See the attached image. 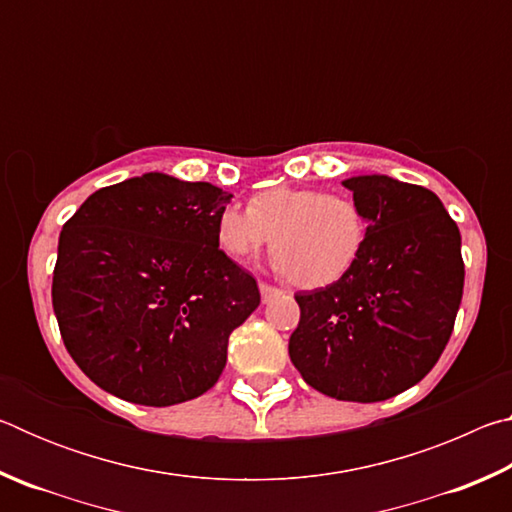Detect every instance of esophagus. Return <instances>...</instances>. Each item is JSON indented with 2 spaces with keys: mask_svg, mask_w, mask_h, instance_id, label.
I'll list each match as a JSON object with an SVG mask.
<instances>
[{
  "mask_svg": "<svg viewBox=\"0 0 512 512\" xmlns=\"http://www.w3.org/2000/svg\"><path fill=\"white\" fill-rule=\"evenodd\" d=\"M259 293H262V300L264 302H271L273 298H277L280 296V289L277 287H271V284H266V282H259Z\"/></svg>",
  "mask_w": 512,
  "mask_h": 512,
  "instance_id": "obj_1",
  "label": "esophagus"
}]
</instances>
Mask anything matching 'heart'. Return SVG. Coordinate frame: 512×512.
Returning a JSON list of instances; mask_svg holds the SVG:
<instances>
[{
  "mask_svg": "<svg viewBox=\"0 0 512 512\" xmlns=\"http://www.w3.org/2000/svg\"><path fill=\"white\" fill-rule=\"evenodd\" d=\"M366 230V216L352 196L280 185L255 194L248 207H223L216 216V246L244 264L271 239L275 271L298 287L316 289L350 271Z\"/></svg>",
  "mask_w": 512,
  "mask_h": 512,
  "instance_id": "b5f03b06",
  "label": "heart"
}]
</instances>
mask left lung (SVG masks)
Masks as SVG:
<instances>
[{"label": "left lung", "mask_w": 512, "mask_h": 512, "mask_svg": "<svg viewBox=\"0 0 512 512\" xmlns=\"http://www.w3.org/2000/svg\"><path fill=\"white\" fill-rule=\"evenodd\" d=\"M368 221L357 262L325 289L298 293L289 357L311 388L381 402L436 366L463 298L461 232L440 198L388 176L343 183Z\"/></svg>", "instance_id": "8db88e82"}]
</instances>
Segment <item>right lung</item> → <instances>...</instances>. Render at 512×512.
I'll return each mask as SVG.
<instances>
[{"mask_svg": "<svg viewBox=\"0 0 512 512\" xmlns=\"http://www.w3.org/2000/svg\"><path fill=\"white\" fill-rule=\"evenodd\" d=\"M232 194L144 173L103 187L63 225L51 284L60 336L103 391L144 406L203 395L259 305L255 277L216 246Z\"/></svg>", "mask_w": 512, "mask_h": 512, "instance_id": "add662e5", "label": "right lung"}]
</instances>
